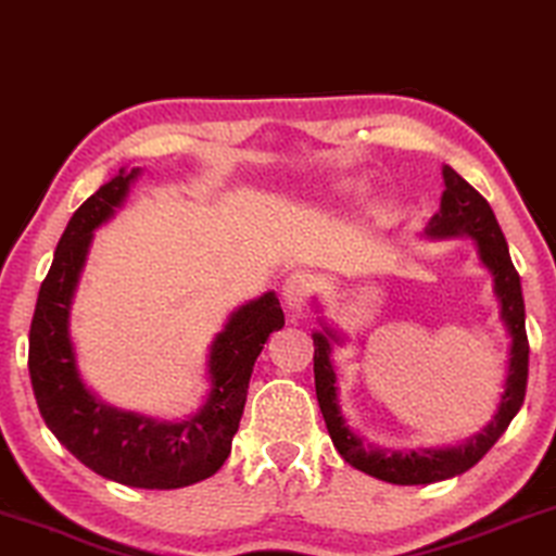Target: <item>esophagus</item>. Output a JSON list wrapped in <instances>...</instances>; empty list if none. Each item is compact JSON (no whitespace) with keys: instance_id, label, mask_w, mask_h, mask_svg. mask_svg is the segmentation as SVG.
Here are the masks:
<instances>
[{"instance_id":"esophagus-1","label":"esophagus","mask_w":556,"mask_h":556,"mask_svg":"<svg viewBox=\"0 0 556 556\" xmlns=\"http://www.w3.org/2000/svg\"><path fill=\"white\" fill-rule=\"evenodd\" d=\"M314 286H316V278L306 270H295L286 278L283 303H286V308L291 311V316H301V311L306 308L308 295H311V291H314Z\"/></svg>"}]
</instances>
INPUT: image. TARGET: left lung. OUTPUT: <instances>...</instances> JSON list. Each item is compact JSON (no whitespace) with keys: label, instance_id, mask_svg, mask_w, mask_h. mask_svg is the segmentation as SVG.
<instances>
[{"label":"left lung","instance_id":"obj_1","mask_svg":"<svg viewBox=\"0 0 556 556\" xmlns=\"http://www.w3.org/2000/svg\"><path fill=\"white\" fill-rule=\"evenodd\" d=\"M445 192L440 197V212L425 227L428 238H458L468 235L476 240L478 257L493 276V293L501 303V321H504L508 337H511V352H508V375L501 394L498 409L485 428L458 447H440V451H382V447L367 445L359 435L349 430L341 415L337 397V371L331 364V341H339L331 329L314 333V377L316 397L321 407L326 430L333 440L341 458L362 473H369L379 481L397 485H420L435 483L445 478L466 473L473 468L493 443L504 435L508 422L519 413L527 394L529 377V339L527 324H523V295L521 280L516 273L504 232L496 223L491 204L460 177L451 166H443Z\"/></svg>","mask_w":556,"mask_h":556}]
</instances>
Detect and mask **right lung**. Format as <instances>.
<instances>
[{
	"label": "right lung",
	"mask_w": 556,
	"mask_h": 556,
	"mask_svg": "<svg viewBox=\"0 0 556 556\" xmlns=\"http://www.w3.org/2000/svg\"><path fill=\"white\" fill-rule=\"evenodd\" d=\"M139 169L124 172L75 210L40 286L29 326V379L40 415L83 466L134 489H181L215 476L238 432L257 354L286 318L268 291L227 318L210 349V394L200 413L162 422L105 405L83 382L71 341V303L93 230L126 200Z\"/></svg>",
	"instance_id": "1"
}]
</instances>
